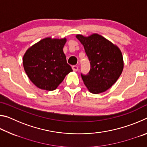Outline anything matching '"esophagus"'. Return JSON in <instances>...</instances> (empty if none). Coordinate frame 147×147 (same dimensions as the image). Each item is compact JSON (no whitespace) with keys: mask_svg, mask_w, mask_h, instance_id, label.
I'll list each match as a JSON object with an SVG mask.
<instances>
[{"mask_svg":"<svg viewBox=\"0 0 147 147\" xmlns=\"http://www.w3.org/2000/svg\"><path fill=\"white\" fill-rule=\"evenodd\" d=\"M72 69H73V70L74 71H77L78 70V66H76V65H73V66H72Z\"/></svg>","mask_w":147,"mask_h":147,"instance_id":"obj_1","label":"esophagus"}]
</instances>
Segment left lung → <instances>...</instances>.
<instances>
[{"mask_svg": "<svg viewBox=\"0 0 147 147\" xmlns=\"http://www.w3.org/2000/svg\"><path fill=\"white\" fill-rule=\"evenodd\" d=\"M76 38L84 45L90 63L89 73H81L84 84L94 94L108 90L123 71V58L120 49L96 34L89 37L77 35Z\"/></svg>", "mask_w": 147, "mask_h": 147, "instance_id": "left-lung-1", "label": "left lung"}]
</instances>
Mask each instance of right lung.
I'll return each mask as SVG.
<instances>
[{"label":"right lung","mask_w":147,"mask_h":147,"mask_svg":"<svg viewBox=\"0 0 147 147\" xmlns=\"http://www.w3.org/2000/svg\"><path fill=\"white\" fill-rule=\"evenodd\" d=\"M66 39L47 38L29 48L23 57L27 76L35 86L41 89L53 91L67 74L73 71L67 63L63 51Z\"/></svg>","instance_id":"add662e5"}]
</instances>
